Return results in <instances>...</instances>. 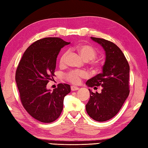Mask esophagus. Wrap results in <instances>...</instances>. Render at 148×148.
<instances>
[{
    "instance_id": "1",
    "label": "esophagus",
    "mask_w": 148,
    "mask_h": 148,
    "mask_svg": "<svg viewBox=\"0 0 148 148\" xmlns=\"http://www.w3.org/2000/svg\"><path fill=\"white\" fill-rule=\"evenodd\" d=\"M79 89V87H77V86H71V91H76L78 90Z\"/></svg>"
}]
</instances>
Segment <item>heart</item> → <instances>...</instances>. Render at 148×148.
I'll return each instance as SVG.
<instances>
[{"label": "heart", "instance_id": "heart-1", "mask_svg": "<svg viewBox=\"0 0 148 148\" xmlns=\"http://www.w3.org/2000/svg\"><path fill=\"white\" fill-rule=\"evenodd\" d=\"M75 49L79 53L84 59L86 61L91 60L90 66L91 68L95 71H99L102 68V63L100 61L95 60L97 55L96 50L93 47L88 44H79L75 47ZM68 52H64L61 55L59 60V64L60 66H64L66 62V58L68 56ZM87 73L85 71L83 70H73L69 71L66 75V79L68 82H71L74 84H77L80 82V80L83 78L87 77Z\"/></svg>", "mask_w": 148, "mask_h": 148}]
</instances>
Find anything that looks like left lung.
<instances>
[{
    "mask_svg": "<svg viewBox=\"0 0 148 148\" xmlns=\"http://www.w3.org/2000/svg\"><path fill=\"white\" fill-rule=\"evenodd\" d=\"M102 46L106 51V61L102 73L86 82L88 87L97 89L101 93H93L90 89V99L86 105L87 113L98 122H104L115 116L121 110L130 93V66L121 49L104 38L91 37Z\"/></svg>",
    "mask_w": 148,
    "mask_h": 148,
    "instance_id": "obj_1",
    "label": "left lung"
}]
</instances>
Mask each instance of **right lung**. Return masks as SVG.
Wrapping results in <instances>:
<instances>
[{"instance_id":"right-lung-1","label":"right lung","mask_w":148,"mask_h":148,"mask_svg":"<svg viewBox=\"0 0 148 148\" xmlns=\"http://www.w3.org/2000/svg\"><path fill=\"white\" fill-rule=\"evenodd\" d=\"M69 43L58 37L35 41L25 51L16 68L15 80L22 104L40 122L50 123L59 117L64 98L71 91L67 84H58L53 91L46 88L49 80L53 79L61 48Z\"/></svg>"}]
</instances>
